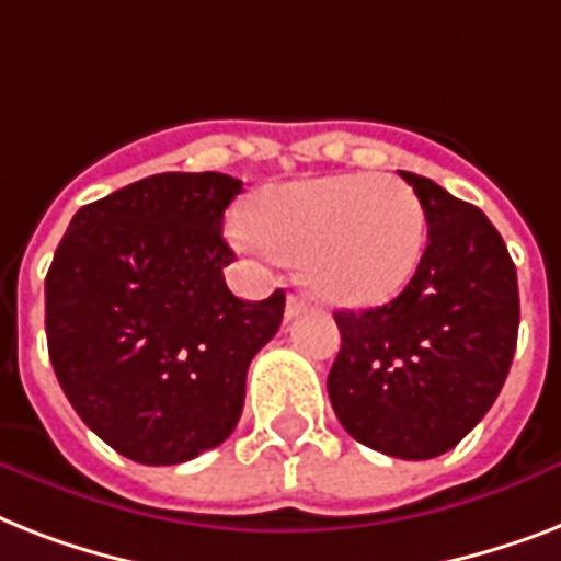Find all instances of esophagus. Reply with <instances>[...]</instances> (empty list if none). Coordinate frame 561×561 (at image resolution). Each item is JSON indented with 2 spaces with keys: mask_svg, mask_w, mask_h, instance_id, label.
Segmentation results:
<instances>
[{
  "mask_svg": "<svg viewBox=\"0 0 561 561\" xmlns=\"http://www.w3.org/2000/svg\"><path fill=\"white\" fill-rule=\"evenodd\" d=\"M302 308H306V297H302V294H288V302H285V317H288V320H294V317H297Z\"/></svg>",
  "mask_w": 561,
  "mask_h": 561,
  "instance_id": "obj_1",
  "label": "esophagus"
}]
</instances>
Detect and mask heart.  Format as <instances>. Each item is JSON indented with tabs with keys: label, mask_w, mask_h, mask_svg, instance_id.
I'll return each mask as SVG.
<instances>
[{
	"label": "heart",
	"mask_w": 561,
	"mask_h": 561,
	"mask_svg": "<svg viewBox=\"0 0 561 561\" xmlns=\"http://www.w3.org/2000/svg\"><path fill=\"white\" fill-rule=\"evenodd\" d=\"M241 227L259 250L299 262L308 288L332 306L390 302L425 255L422 201L392 174H332L267 186Z\"/></svg>",
	"instance_id": "obj_1"
}]
</instances>
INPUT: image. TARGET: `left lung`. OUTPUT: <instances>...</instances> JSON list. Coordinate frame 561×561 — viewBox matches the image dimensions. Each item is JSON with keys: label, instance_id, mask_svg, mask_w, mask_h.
I'll list each match as a JSON object with an SVG mask.
<instances>
[{"label": "left lung", "instance_id": "left-lung-1", "mask_svg": "<svg viewBox=\"0 0 561 561\" xmlns=\"http://www.w3.org/2000/svg\"><path fill=\"white\" fill-rule=\"evenodd\" d=\"M427 220L416 276L387 306L337 311L332 408L360 445L401 460L451 451L495 404L518 343V276L492 220L401 171Z\"/></svg>", "mask_w": 561, "mask_h": 561}]
</instances>
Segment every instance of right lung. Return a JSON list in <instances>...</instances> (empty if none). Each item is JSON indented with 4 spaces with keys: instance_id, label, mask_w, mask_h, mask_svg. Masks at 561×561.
Listing matches in <instances>:
<instances>
[{
    "instance_id": "right-lung-1",
    "label": "right lung",
    "mask_w": 561,
    "mask_h": 561,
    "mask_svg": "<svg viewBox=\"0 0 561 561\" xmlns=\"http://www.w3.org/2000/svg\"><path fill=\"white\" fill-rule=\"evenodd\" d=\"M241 180L165 171L75 211L46 276L48 358L92 434L174 466L227 439L285 290L238 299L224 209Z\"/></svg>"
}]
</instances>
